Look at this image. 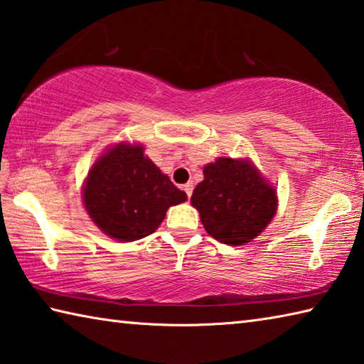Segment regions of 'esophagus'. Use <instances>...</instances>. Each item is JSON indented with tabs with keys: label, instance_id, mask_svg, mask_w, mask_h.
I'll return each mask as SVG.
<instances>
[{
	"label": "esophagus",
	"instance_id": "obj_1",
	"mask_svg": "<svg viewBox=\"0 0 364 364\" xmlns=\"http://www.w3.org/2000/svg\"><path fill=\"white\" fill-rule=\"evenodd\" d=\"M183 191H185V193H187V196L190 198L191 193H193V183H191V182L185 183V185H183Z\"/></svg>",
	"mask_w": 364,
	"mask_h": 364
}]
</instances>
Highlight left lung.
<instances>
[{
	"instance_id": "1",
	"label": "left lung",
	"mask_w": 364,
	"mask_h": 364,
	"mask_svg": "<svg viewBox=\"0 0 364 364\" xmlns=\"http://www.w3.org/2000/svg\"><path fill=\"white\" fill-rule=\"evenodd\" d=\"M191 205L218 242L242 245L262 232L277 210V193L249 160L220 156L204 166Z\"/></svg>"
}]
</instances>
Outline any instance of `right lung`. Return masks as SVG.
Instances as JSON below:
<instances>
[{"label":"right lung","mask_w":364,"mask_h":364,"mask_svg":"<svg viewBox=\"0 0 364 364\" xmlns=\"http://www.w3.org/2000/svg\"><path fill=\"white\" fill-rule=\"evenodd\" d=\"M82 196L95 225L122 242L152 235L171 205L187 201L185 191L144 155L141 144L123 142L93 164Z\"/></svg>","instance_id":"obj_1"}]
</instances>
